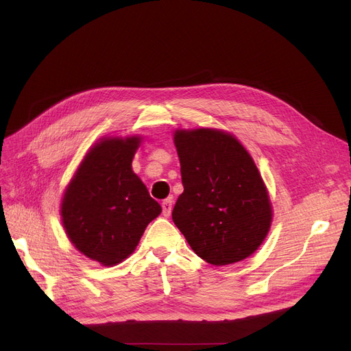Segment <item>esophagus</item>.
Wrapping results in <instances>:
<instances>
[{
    "mask_svg": "<svg viewBox=\"0 0 351 351\" xmlns=\"http://www.w3.org/2000/svg\"><path fill=\"white\" fill-rule=\"evenodd\" d=\"M171 210H173V200L171 199H165L162 202V214H164V217L171 215Z\"/></svg>",
    "mask_w": 351,
    "mask_h": 351,
    "instance_id": "obj_1",
    "label": "esophagus"
}]
</instances>
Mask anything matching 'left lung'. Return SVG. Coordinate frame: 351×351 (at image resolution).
I'll return each instance as SVG.
<instances>
[{
	"label": "left lung",
	"mask_w": 351,
	"mask_h": 351,
	"mask_svg": "<svg viewBox=\"0 0 351 351\" xmlns=\"http://www.w3.org/2000/svg\"><path fill=\"white\" fill-rule=\"evenodd\" d=\"M184 192L173 221L190 247L210 265L236 263L268 236L272 205L253 158L218 129L174 132Z\"/></svg>",
	"instance_id": "left-lung-1"
}]
</instances>
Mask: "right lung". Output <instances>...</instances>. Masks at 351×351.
Masks as SVG:
<instances>
[{
  "label": "right lung",
  "instance_id": "1",
  "mask_svg": "<svg viewBox=\"0 0 351 351\" xmlns=\"http://www.w3.org/2000/svg\"><path fill=\"white\" fill-rule=\"evenodd\" d=\"M141 142L137 134L102 137L84 155L61 200L69 240L104 267L129 258L162 210L132 169Z\"/></svg>",
  "mask_w": 351,
  "mask_h": 351
}]
</instances>
